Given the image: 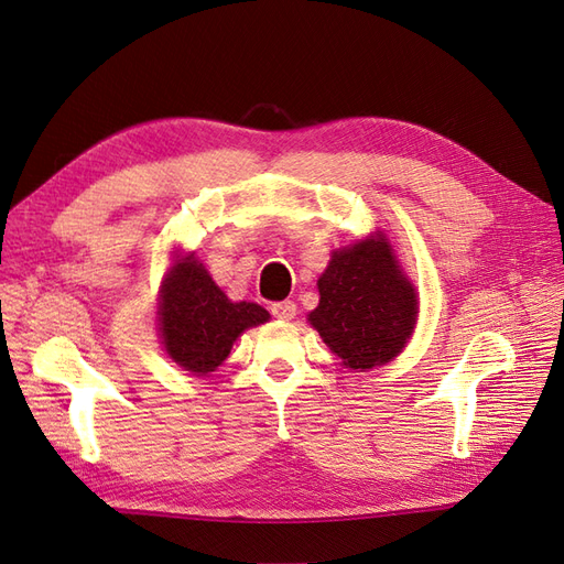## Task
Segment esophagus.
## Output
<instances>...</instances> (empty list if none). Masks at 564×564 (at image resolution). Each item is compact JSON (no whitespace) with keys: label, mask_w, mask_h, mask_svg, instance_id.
<instances>
[{"label":"esophagus","mask_w":564,"mask_h":564,"mask_svg":"<svg viewBox=\"0 0 564 564\" xmlns=\"http://www.w3.org/2000/svg\"><path fill=\"white\" fill-rule=\"evenodd\" d=\"M270 313L278 319H294L296 315V303L294 301H280L270 305Z\"/></svg>","instance_id":"esophagus-1"}]
</instances>
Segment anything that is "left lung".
Returning a JSON list of instances; mask_svg holds the SVG:
<instances>
[{
	"label": "left lung",
	"instance_id": "8db88e82",
	"mask_svg": "<svg viewBox=\"0 0 564 564\" xmlns=\"http://www.w3.org/2000/svg\"><path fill=\"white\" fill-rule=\"evenodd\" d=\"M317 289L319 305L308 319L340 365L365 371L402 352L419 301L381 232L336 251Z\"/></svg>",
	"mask_w": 564,
	"mask_h": 564
}]
</instances>
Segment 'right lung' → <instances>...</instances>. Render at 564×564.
<instances>
[{
  "mask_svg": "<svg viewBox=\"0 0 564 564\" xmlns=\"http://www.w3.org/2000/svg\"><path fill=\"white\" fill-rule=\"evenodd\" d=\"M268 317L259 303H232L193 256L178 261L162 286V344L187 371H214L230 355L235 338Z\"/></svg>",
  "mask_w": 564,
  "mask_h": 564,
  "instance_id": "1",
  "label": "right lung"
}]
</instances>
